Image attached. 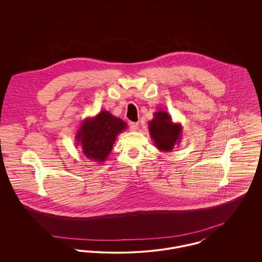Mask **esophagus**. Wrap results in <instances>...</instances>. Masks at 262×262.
Returning a JSON list of instances; mask_svg holds the SVG:
<instances>
[{"label":"esophagus","mask_w":262,"mask_h":262,"mask_svg":"<svg viewBox=\"0 0 262 262\" xmlns=\"http://www.w3.org/2000/svg\"><path fill=\"white\" fill-rule=\"evenodd\" d=\"M129 127L132 130H137L138 128V123H130L129 124Z\"/></svg>","instance_id":"esophagus-1"}]
</instances>
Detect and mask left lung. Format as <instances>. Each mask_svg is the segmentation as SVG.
I'll return each mask as SVG.
<instances>
[{
    "mask_svg": "<svg viewBox=\"0 0 262 262\" xmlns=\"http://www.w3.org/2000/svg\"><path fill=\"white\" fill-rule=\"evenodd\" d=\"M150 137L154 145L163 152H171L174 145L180 144L183 127L174 123L172 117L165 110L154 113L153 119L148 123Z\"/></svg>",
    "mask_w": 262,
    "mask_h": 262,
    "instance_id": "left-lung-1",
    "label": "left lung"
}]
</instances>
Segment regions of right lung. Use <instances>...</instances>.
<instances>
[{
    "mask_svg": "<svg viewBox=\"0 0 262 262\" xmlns=\"http://www.w3.org/2000/svg\"><path fill=\"white\" fill-rule=\"evenodd\" d=\"M122 119L108 111H101L95 117L86 118L75 135L76 145L83 154L95 162H104L113 149L117 136L126 129Z\"/></svg>",
    "mask_w": 262,
    "mask_h": 262,
    "instance_id": "obj_1",
    "label": "right lung"
}]
</instances>
